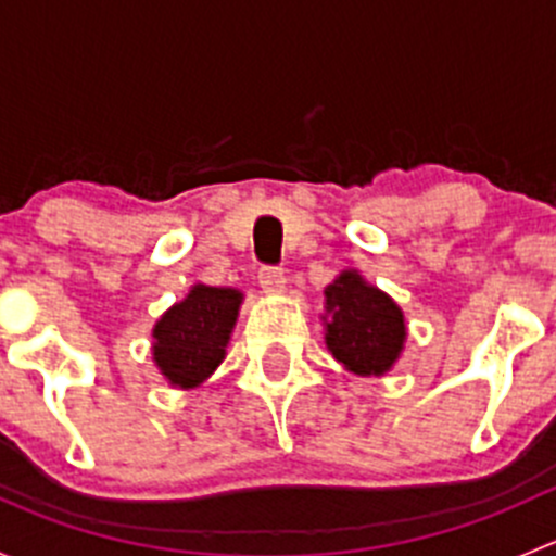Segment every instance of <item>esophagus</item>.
Instances as JSON below:
<instances>
[{"mask_svg": "<svg viewBox=\"0 0 556 556\" xmlns=\"http://www.w3.org/2000/svg\"><path fill=\"white\" fill-rule=\"evenodd\" d=\"M257 285L263 288V293H282L285 271L277 266H261V271H257Z\"/></svg>", "mask_w": 556, "mask_h": 556, "instance_id": "1", "label": "esophagus"}]
</instances>
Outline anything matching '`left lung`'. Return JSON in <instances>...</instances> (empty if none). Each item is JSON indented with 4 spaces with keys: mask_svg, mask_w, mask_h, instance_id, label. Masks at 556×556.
<instances>
[{
    "mask_svg": "<svg viewBox=\"0 0 556 556\" xmlns=\"http://www.w3.org/2000/svg\"><path fill=\"white\" fill-rule=\"evenodd\" d=\"M328 350L350 371L384 374L401 355L406 325L390 295L363 282L361 274L344 271L325 288Z\"/></svg>",
    "mask_w": 556,
    "mask_h": 556,
    "instance_id": "1",
    "label": "left lung"
}]
</instances>
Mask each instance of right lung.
<instances>
[{
  "instance_id": "obj_1",
  "label": "right lung",
  "mask_w": 556,
  "mask_h": 556,
  "mask_svg": "<svg viewBox=\"0 0 556 556\" xmlns=\"http://www.w3.org/2000/svg\"><path fill=\"white\" fill-rule=\"evenodd\" d=\"M239 304V290L195 285L188 299L159 319L153 355L172 384L195 387L220 366Z\"/></svg>"
}]
</instances>
